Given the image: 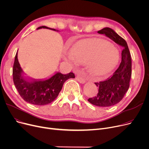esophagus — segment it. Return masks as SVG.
Instances as JSON below:
<instances>
[{
    "label": "esophagus",
    "mask_w": 149,
    "mask_h": 149,
    "mask_svg": "<svg viewBox=\"0 0 149 149\" xmlns=\"http://www.w3.org/2000/svg\"><path fill=\"white\" fill-rule=\"evenodd\" d=\"M76 79H77V80L79 81V82H80V83H82V84H84V83H85V80L83 79V77H80V76H77V77H76Z\"/></svg>",
    "instance_id": "obj_1"
}]
</instances>
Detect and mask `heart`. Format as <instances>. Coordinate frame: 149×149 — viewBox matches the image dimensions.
<instances>
[{
  "label": "heart",
  "instance_id": "obj_1",
  "mask_svg": "<svg viewBox=\"0 0 149 149\" xmlns=\"http://www.w3.org/2000/svg\"><path fill=\"white\" fill-rule=\"evenodd\" d=\"M120 58L118 51L105 40L96 38H86L77 42L65 56L70 65L88 64L89 71L95 75L110 72Z\"/></svg>",
  "mask_w": 149,
  "mask_h": 149
}]
</instances>
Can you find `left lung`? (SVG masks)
<instances>
[{
    "label": "left lung",
    "mask_w": 149,
    "mask_h": 149,
    "mask_svg": "<svg viewBox=\"0 0 149 149\" xmlns=\"http://www.w3.org/2000/svg\"><path fill=\"white\" fill-rule=\"evenodd\" d=\"M98 33L105 34L116 44L124 48L121 53V62L118 69L106 80L95 83L99 88L98 94L88 99L89 102L93 105L109 107L119 103L129 89L132 75V60L127 42L113 29L106 27L98 31Z\"/></svg>",
    "instance_id": "8db88e82"
}]
</instances>
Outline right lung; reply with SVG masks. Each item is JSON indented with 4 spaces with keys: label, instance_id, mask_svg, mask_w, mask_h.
<instances>
[{
    "label": "right lung",
    "instance_id": "add662e5",
    "mask_svg": "<svg viewBox=\"0 0 149 149\" xmlns=\"http://www.w3.org/2000/svg\"><path fill=\"white\" fill-rule=\"evenodd\" d=\"M42 28L58 31L45 26L38 27L37 29ZM17 54L18 51L15 54L13 69V81L21 97L28 103L43 106L52 103L58 97L64 83L69 79L75 78L72 72L62 74L57 72L48 79H32L23 72L18 60Z\"/></svg>",
    "mask_w": 149,
    "mask_h": 149
}]
</instances>
